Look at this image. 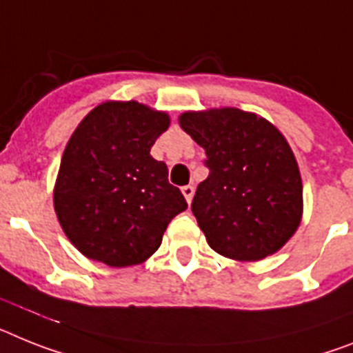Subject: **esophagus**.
Listing matches in <instances>:
<instances>
[{"instance_id":"34e87169","label":"esophagus","mask_w":353,"mask_h":353,"mask_svg":"<svg viewBox=\"0 0 353 353\" xmlns=\"http://www.w3.org/2000/svg\"><path fill=\"white\" fill-rule=\"evenodd\" d=\"M181 192H183V195H185L186 203L190 204V203H192V199H194V186H192V185H186V186H183V188H181Z\"/></svg>"}]
</instances>
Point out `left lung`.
<instances>
[{
    "instance_id": "8db88e82",
    "label": "left lung",
    "mask_w": 353,
    "mask_h": 353,
    "mask_svg": "<svg viewBox=\"0 0 353 353\" xmlns=\"http://www.w3.org/2000/svg\"><path fill=\"white\" fill-rule=\"evenodd\" d=\"M179 125L208 158L192 212L210 248L239 262L282 250L303 215L300 168L285 136L236 108L186 111Z\"/></svg>"
}]
</instances>
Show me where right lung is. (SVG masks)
Masks as SVG:
<instances>
[{"mask_svg":"<svg viewBox=\"0 0 353 353\" xmlns=\"http://www.w3.org/2000/svg\"><path fill=\"white\" fill-rule=\"evenodd\" d=\"M170 125L165 111L129 100L91 109L68 141L53 186V208L68 241L84 256L111 268L150 259L177 213L181 190L150 156Z\"/></svg>","mask_w":353,"mask_h":353,"instance_id":"right-lung-1","label":"right lung"}]
</instances>
